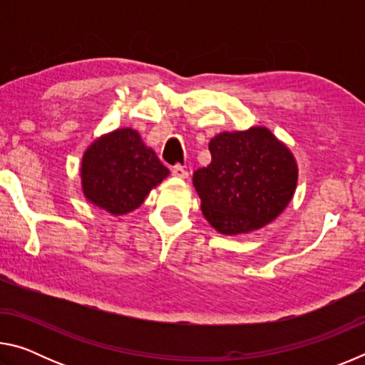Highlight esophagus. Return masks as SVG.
Segmentation results:
<instances>
[{
    "instance_id": "obj_1",
    "label": "esophagus",
    "mask_w": 365,
    "mask_h": 365,
    "mask_svg": "<svg viewBox=\"0 0 365 365\" xmlns=\"http://www.w3.org/2000/svg\"><path fill=\"white\" fill-rule=\"evenodd\" d=\"M172 175L174 177H178V178H187L188 177V172L185 170L182 165H175L174 169H172Z\"/></svg>"
}]
</instances>
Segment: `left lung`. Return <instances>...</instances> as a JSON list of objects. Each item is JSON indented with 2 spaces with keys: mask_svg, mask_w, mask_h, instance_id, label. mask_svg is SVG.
I'll return each mask as SVG.
<instances>
[{
  "mask_svg": "<svg viewBox=\"0 0 365 365\" xmlns=\"http://www.w3.org/2000/svg\"><path fill=\"white\" fill-rule=\"evenodd\" d=\"M212 160L193 174L201 211L227 237L251 233L285 211L298 183L289 148L267 127L222 132L209 141Z\"/></svg>",
  "mask_w": 365,
  "mask_h": 365,
  "instance_id": "1",
  "label": "left lung"
}]
</instances>
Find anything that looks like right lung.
I'll return each mask as SVG.
<instances>
[{
    "label": "right lung",
    "instance_id": "right-lung-1",
    "mask_svg": "<svg viewBox=\"0 0 365 365\" xmlns=\"http://www.w3.org/2000/svg\"><path fill=\"white\" fill-rule=\"evenodd\" d=\"M169 169L133 128L101 135L86 148L80 164L82 191L91 205L123 215L143 205Z\"/></svg>",
    "mask_w": 365,
    "mask_h": 365
}]
</instances>
